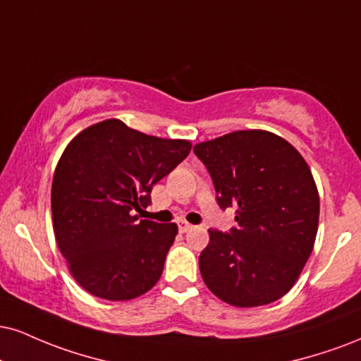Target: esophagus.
<instances>
[{"label":"esophagus","instance_id":"obj_1","mask_svg":"<svg viewBox=\"0 0 361 361\" xmlns=\"http://www.w3.org/2000/svg\"><path fill=\"white\" fill-rule=\"evenodd\" d=\"M178 228H180L181 233H185V232H188V230H192L193 225L188 224V222H180V224H178Z\"/></svg>","mask_w":361,"mask_h":361}]
</instances>
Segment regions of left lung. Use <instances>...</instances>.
Returning a JSON list of instances; mask_svg holds the SVG:
<instances>
[{"label":"left lung","mask_w":361,"mask_h":361,"mask_svg":"<svg viewBox=\"0 0 361 361\" xmlns=\"http://www.w3.org/2000/svg\"><path fill=\"white\" fill-rule=\"evenodd\" d=\"M237 227L210 228L200 272L216 298L237 307L274 302L289 293L314 247L319 195L301 154L262 129L235 131L193 147Z\"/></svg>","instance_id":"1"}]
</instances>
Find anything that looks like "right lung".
I'll list each match as a JSON object with an SVG mask.
<instances>
[{
  "instance_id": "right-lung-1",
  "label": "right lung",
  "mask_w": 361,
  "mask_h": 361,
  "mask_svg": "<svg viewBox=\"0 0 361 361\" xmlns=\"http://www.w3.org/2000/svg\"><path fill=\"white\" fill-rule=\"evenodd\" d=\"M190 149V141L147 136L119 119L68 142L51 181V216L68 271L87 293L128 301L159 281L178 227L139 220L136 212Z\"/></svg>"
}]
</instances>
